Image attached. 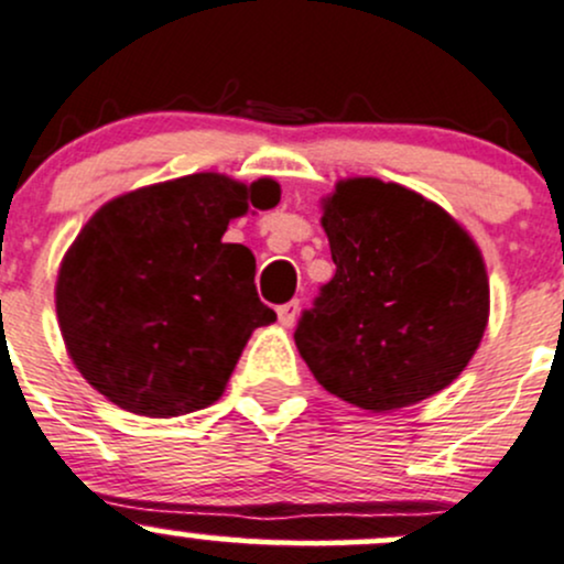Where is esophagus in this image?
<instances>
[{
  "mask_svg": "<svg viewBox=\"0 0 564 564\" xmlns=\"http://www.w3.org/2000/svg\"><path fill=\"white\" fill-rule=\"evenodd\" d=\"M299 308H301L299 301H288V304H282L280 308H276V317H280V323L284 325V328H290V325L295 323V317H299Z\"/></svg>",
  "mask_w": 564,
  "mask_h": 564,
  "instance_id": "34e87169",
  "label": "esophagus"
}]
</instances>
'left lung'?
Returning <instances> with one entry per match:
<instances>
[{"label": "left lung", "mask_w": 564, "mask_h": 564, "mask_svg": "<svg viewBox=\"0 0 564 564\" xmlns=\"http://www.w3.org/2000/svg\"><path fill=\"white\" fill-rule=\"evenodd\" d=\"M323 228L336 274L295 328L314 379L366 411L403 409L452 384L489 317L474 239L438 204L373 177L338 183Z\"/></svg>", "instance_id": "obj_1"}]
</instances>
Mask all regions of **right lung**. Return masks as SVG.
Here are the masks:
<instances>
[{"label":"right lung","instance_id":"obj_1","mask_svg":"<svg viewBox=\"0 0 564 564\" xmlns=\"http://www.w3.org/2000/svg\"><path fill=\"white\" fill-rule=\"evenodd\" d=\"M276 202L274 180L247 187L204 172L96 212L56 282L62 336L88 384L163 420L215 403L250 333L276 319L258 299L256 256L223 234Z\"/></svg>","mask_w":564,"mask_h":564}]
</instances>
